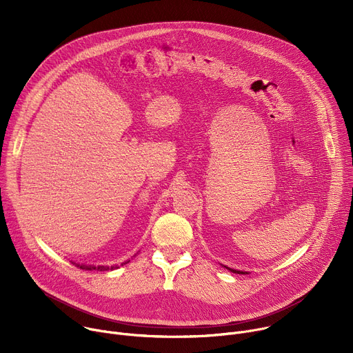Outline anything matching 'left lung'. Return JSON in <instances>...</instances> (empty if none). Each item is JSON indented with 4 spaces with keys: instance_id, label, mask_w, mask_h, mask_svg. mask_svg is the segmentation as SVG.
Masks as SVG:
<instances>
[{
    "instance_id": "8db88e82",
    "label": "left lung",
    "mask_w": 353,
    "mask_h": 353,
    "mask_svg": "<svg viewBox=\"0 0 353 353\" xmlns=\"http://www.w3.org/2000/svg\"><path fill=\"white\" fill-rule=\"evenodd\" d=\"M228 268V267H226ZM228 270H230L232 272H234V274H247V272H241V271H236V270H232V268H228Z\"/></svg>"
}]
</instances>
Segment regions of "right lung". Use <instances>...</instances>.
<instances>
[{"instance_id":"right-lung-1","label":"right lung","mask_w":353,"mask_h":353,"mask_svg":"<svg viewBox=\"0 0 353 353\" xmlns=\"http://www.w3.org/2000/svg\"><path fill=\"white\" fill-rule=\"evenodd\" d=\"M77 267H79V268H82V270H85V271H109V270H113L114 267H105V265H100V267H93V265H78L77 264Z\"/></svg>"}]
</instances>
